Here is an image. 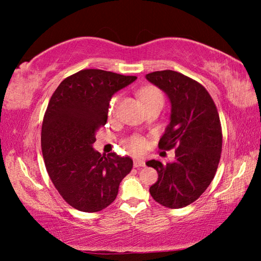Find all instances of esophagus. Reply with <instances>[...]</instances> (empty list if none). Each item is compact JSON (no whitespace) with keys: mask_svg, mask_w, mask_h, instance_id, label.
<instances>
[{"mask_svg":"<svg viewBox=\"0 0 261 261\" xmlns=\"http://www.w3.org/2000/svg\"><path fill=\"white\" fill-rule=\"evenodd\" d=\"M134 166L136 168H139V167H145L146 166V162L143 159H135L134 160Z\"/></svg>","mask_w":261,"mask_h":261,"instance_id":"esophagus-1","label":"esophagus"}]
</instances>
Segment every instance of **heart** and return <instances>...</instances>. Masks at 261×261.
Returning <instances> with one entry per match:
<instances>
[{
  "instance_id": "obj_1",
  "label": "heart",
  "mask_w": 261,
  "mask_h": 261,
  "mask_svg": "<svg viewBox=\"0 0 261 261\" xmlns=\"http://www.w3.org/2000/svg\"><path fill=\"white\" fill-rule=\"evenodd\" d=\"M139 95H140V98H141V101L143 102V104L154 101V99H159V98L163 99L162 92H160L157 87H153V86H147L145 88H142V90L139 93ZM118 102H119V96L118 95L113 96L112 99L110 101L109 110H108L109 116H113L115 114L116 105H118ZM125 145L131 152L140 153V152L143 151V149L146 148V140L140 136H134V137H131L130 139L126 140Z\"/></svg>"
}]
</instances>
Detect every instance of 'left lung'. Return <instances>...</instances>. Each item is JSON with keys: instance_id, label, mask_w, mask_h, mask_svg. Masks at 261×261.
<instances>
[{"instance_id": "left-lung-1", "label": "left lung", "mask_w": 261, "mask_h": 261, "mask_svg": "<svg viewBox=\"0 0 261 261\" xmlns=\"http://www.w3.org/2000/svg\"><path fill=\"white\" fill-rule=\"evenodd\" d=\"M170 101V122L158 146L175 148V159L163 164L149 160L158 180L149 188L163 206L181 208L195 202L213 180L222 151V129L215 104L203 85L174 70L147 74Z\"/></svg>"}]
</instances>
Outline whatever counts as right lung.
<instances>
[{
  "label": "right lung",
  "mask_w": 261,
  "mask_h": 261,
  "mask_svg": "<svg viewBox=\"0 0 261 261\" xmlns=\"http://www.w3.org/2000/svg\"><path fill=\"white\" fill-rule=\"evenodd\" d=\"M136 76L102 69H83L55 91L43 116L41 149L53 184L70 206L98 212L112 203L134 162L115 152L94 150L95 134L108 121L113 94Z\"/></svg>",
  "instance_id": "obj_1"
}]
</instances>
